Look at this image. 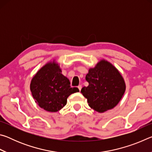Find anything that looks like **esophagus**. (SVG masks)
<instances>
[{
  "label": "esophagus",
  "mask_w": 152,
  "mask_h": 152,
  "mask_svg": "<svg viewBox=\"0 0 152 152\" xmlns=\"http://www.w3.org/2000/svg\"><path fill=\"white\" fill-rule=\"evenodd\" d=\"M78 89H79V91H80L81 89H82V85H81V84H80V85L78 86Z\"/></svg>",
  "instance_id": "esophagus-1"
}]
</instances>
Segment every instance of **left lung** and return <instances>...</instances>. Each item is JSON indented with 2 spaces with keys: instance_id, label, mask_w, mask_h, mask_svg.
Masks as SVG:
<instances>
[{
  "instance_id": "left-lung-1",
  "label": "left lung",
  "mask_w": 152,
  "mask_h": 152,
  "mask_svg": "<svg viewBox=\"0 0 152 152\" xmlns=\"http://www.w3.org/2000/svg\"><path fill=\"white\" fill-rule=\"evenodd\" d=\"M88 86L81 92L88 105L99 113L111 109L119 103L125 91V84L119 72L111 64L102 60L86 76Z\"/></svg>"
}]
</instances>
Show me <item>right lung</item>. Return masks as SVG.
<instances>
[{
	"label": "right lung",
	"mask_w": 152,
	"mask_h": 152,
	"mask_svg": "<svg viewBox=\"0 0 152 152\" xmlns=\"http://www.w3.org/2000/svg\"><path fill=\"white\" fill-rule=\"evenodd\" d=\"M70 80L61 74L56 64H48L33 77L30 89L33 99L40 107L50 112H57L66 104L71 94L78 92L70 86Z\"/></svg>",
	"instance_id": "obj_1"
}]
</instances>
